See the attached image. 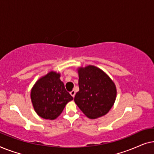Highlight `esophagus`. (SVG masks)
Wrapping results in <instances>:
<instances>
[{"instance_id": "34e87169", "label": "esophagus", "mask_w": 154, "mask_h": 154, "mask_svg": "<svg viewBox=\"0 0 154 154\" xmlns=\"http://www.w3.org/2000/svg\"><path fill=\"white\" fill-rule=\"evenodd\" d=\"M70 94H71V95L73 97H74V96H75V90H72V91L70 92Z\"/></svg>"}]
</instances>
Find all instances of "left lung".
Instances as JSON below:
<instances>
[{"label":"left lung","instance_id":"obj_1","mask_svg":"<svg viewBox=\"0 0 154 154\" xmlns=\"http://www.w3.org/2000/svg\"><path fill=\"white\" fill-rule=\"evenodd\" d=\"M79 91L74 97L77 106L90 119L106 114L116 96L113 82L104 71L94 66L79 69Z\"/></svg>","mask_w":154,"mask_h":154}]
</instances>
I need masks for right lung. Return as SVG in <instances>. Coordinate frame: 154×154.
I'll return each instance as SVG.
<instances>
[{"instance_id": "obj_1", "label": "right lung", "mask_w": 154, "mask_h": 154, "mask_svg": "<svg viewBox=\"0 0 154 154\" xmlns=\"http://www.w3.org/2000/svg\"><path fill=\"white\" fill-rule=\"evenodd\" d=\"M60 73L51 71L36 82L31 93L37 114L45 119H54L62 112L73 97L60 81Z\"/></svg>"}]
</instances>
